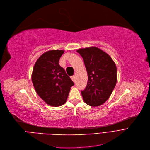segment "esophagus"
<instances>
[{
  "instance_id": "1",
  "label": "esophagus",
  "mask_w": 150,
  "mask_h": 150,
  "mask_svg": "<svg viewBox=\"0 0 150 150\" xmlns=\"http://www.w3.org/2000/svg\"><path fill=\"white\" fill-rule=\"evenodd\" d=\"M71 77V79L73 80V82H75V79H76L75 76H72Z\"/></svg>"
}]
</instances>
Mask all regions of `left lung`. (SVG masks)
Here are the masks:
<instances>
[{"label":"left lung","instance_id":"8db88e82","mask_svg":"<svg viewBox=\"0 0 150 150\" xmlns=\"http://www.w3.org/2000/svg\"><path fill=\"white\" fill-rule=\"evenodd\" d=\"M77 52L83 59L88 82L81 91L85 103L91 106L104 104L110 97L117 80V67L110 57L95 47L80 49Z\"/></svg>","mask_w":150,"mask_h":150}]
</instances>
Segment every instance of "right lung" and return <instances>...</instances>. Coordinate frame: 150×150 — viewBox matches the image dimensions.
Segmentation results:
<instances>
[{"label": "right lung", "mask_w": 150, "mask_h": 150, "mask_svg": "<svg viewBox=\"0 0 150 150\" xmlns=\"http://www.w3.org/2000/svg\"><path fill=\"white\" fill-rule=\"evenodd\" d=\"M64 51H49L41 55L35 63L32 74L34 88L47 104L60 106L67 101L71 87L74 85L59 65Z\"/></svg>", "instance_id": "obj_1"}]
</instances>
